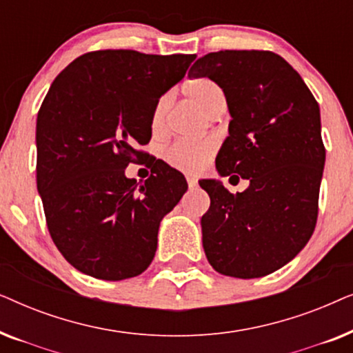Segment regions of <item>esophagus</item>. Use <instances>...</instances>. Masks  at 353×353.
Here are the masks:
<instances>
[{"instance_id": "obj_1", "label": "esophagus", "mask_w": 353, "mask_h": 353, "mask_svg": "<svg viewBox=\"0 0 353 353\" xmlns=\"http://www.w3.org/2000/svg\"><path fill=\"white\" fill-rule=\"evenodd\" d=\"M186 181H188V186L190 188H196L197 186V180L194 176H186Z\"/></svg>"}]
</instances>
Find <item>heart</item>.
I'll return each instance as SVG.
<instances>
[{
  "label": "heart",
  "mask_w": 353,
  "mask_h": 353,
  "mask_svg": "<svg viewBox=\"0 0 353 353\" xmlns=\"http://www.w3.org/2000/svg\"><path fill=\"white\" fill-rule=\"evenodd\" d=\"M185 93L192 103H196L205 114H212L225 103V93L219 83L207 77H197L185 85ZM172 96L162 94L156 101L151 114V130L161 133L165 128L167 114L170 109ZM216 151V141L212 138L204 139H178L165 149L163 156L168 165L186 173H199L207 165Z\"/></svg>",
  "instance_id": "b5f03b06"
}]
</instances>
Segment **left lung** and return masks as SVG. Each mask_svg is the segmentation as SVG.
<instances>
[{"mask_svg":"<svg viewBox=\"0 0 353 353\" xmlns=\"http://www.w3.org/2000/svg\"><path fill=\"white\" fill-rule=\"evenodd\" d=\"M188 75L209 77L223 90L230 134L215 165L221 176L249 180L238 194L220 181L199 183L210 196L201 219L207 260L233 278L276 272L305 248L316 225L326 157L316 99L272 51L209 52Z\"/></svg>","mask_w":353,"mask_h":353,"instance_id":"1","label":"left lung"}]
</instances>
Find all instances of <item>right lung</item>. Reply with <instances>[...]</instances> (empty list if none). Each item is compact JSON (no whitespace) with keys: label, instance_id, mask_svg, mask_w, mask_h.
<instances>
[{"label":"right lung","instance_id":"right-lung-1","mask_svg":"<svg viewBox=\"0 0 353 353\" xmlns=\"http://www.w3.org/2000/svg\"><path fill=\"white\" fill-rule=\"evenodd\" d=\"M196 54L91 51L52 81L37 119V186L56 248L79 272L120 281L141 274L159 225L188 190L185 176L149 161L151 176H125L146 152L156 101Z\"/></svg>","mask_w":353,"mask_h":353}]
</instances>
